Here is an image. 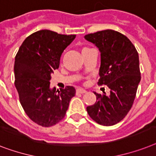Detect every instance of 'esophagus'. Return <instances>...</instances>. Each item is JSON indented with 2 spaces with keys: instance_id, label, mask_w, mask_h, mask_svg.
<instances>
[{
  "instance_id": "esophagus-1",
  "label": "esophagus",
  "mask_w": 156,
  "mask_h": 156,
  "mask_svg": "<svg viewBox=\"0 0 156 156\" xmlns=\"http://www.w3.org/2000/svg\"><path fill=\"white\" fill-rule=\"evenodd\" d=\"M87 93V91L83 89V88H77L76 89V93H80V94H83V93Z\"/></svg>"
}]
</instances>
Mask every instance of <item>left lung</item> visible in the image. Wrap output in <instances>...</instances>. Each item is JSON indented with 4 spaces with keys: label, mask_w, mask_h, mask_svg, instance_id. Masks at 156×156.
Segmentation results:
<instances>
[{
    "label": "left lung",
    "mask_w": 156,
    "mask_h": 156,
    "mask_svg": "<svg viewBox=\"0 0 156 156\" xmlns=\"http://www.w3.org/2000/svg\"><path fill=\"white\" fill-rule=\"evenodd\" d=\"M101 53L98 84L107 85L110 93L100 94L95 104L87 107L90 118L102 126H113L127 114L134 103L141 76L139 54L127 37L113 30L84 36Z\"/></svg>",
    "instance_id": "left-lung-1"
}]
</instances>
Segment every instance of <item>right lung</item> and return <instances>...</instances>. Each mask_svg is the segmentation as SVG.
Instances as JSON below:
<instances>
[{"label": "right lung", "instance_id": "obj_1", "mask_svg": "<svg viewBox=\"0 0 156 156\" xmlns=\"http://www.w3.org/2000/svg\"><path fill=\"white\" fill-rule=\"evenodd\" d=\"M75 38V34L42 30L28 36L16 55L14 84L20 103L38 125L49 127L62 120L76 94L72 86L60 91L50 87L51 74L58 68L62 53Z\"/></svg>", "mask_w": 156, "mask_h": 156}]
</instances>
